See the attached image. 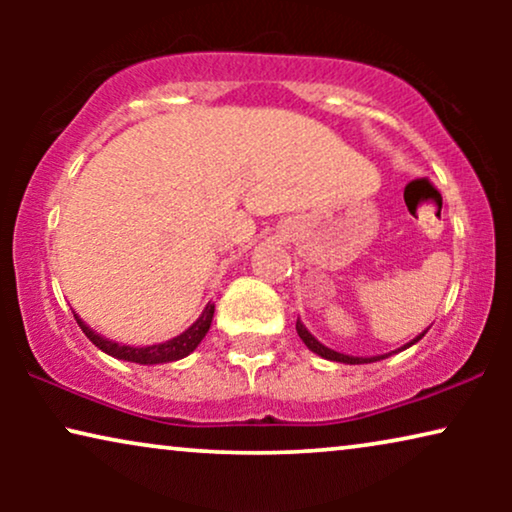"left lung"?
<instances>
[{"label":"left lung","mask_w":512,"mask_h":512,"mask_svg":"<svg viewBox=\"0 0 512 512\" xmlns=\"http://www.w3.org/2000/svg\"><path fill=\"white\" fill-rule=\"evenodd\" d=\"M296 331L300 335V340H303L305 345H307V349H312L314 354H319L321 359H328V361H338V363H349V366H356V363H373V361H380V359H387V356H391V354H382V356H370V359H366V356H347V354L335 352V349H328L326 345H321V342L314 338L310 331H307V328L303 326V321H300V319L296 321ZM426 331H429V328H426ZM424 333H419L415 340H410L408 345H403L401 349H398V352H403V349H408V347L415 345V342L422 340Z\"/></svg>","instance_id":"left-lung-1"}]
</instances>
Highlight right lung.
I'll return each mask as SVG.
<instances>
[{"label": "right lung", "instance_id": "right-lung-1", "mask_svg": "<svg viewBox=\"0 0 512 512\" xmlns=\"http://www.w3.org/2000/svg\"><path fill=\"white\" fill-rule=\"evenodd\" d=\"M212 317H214V305L209 303L202 314L195 321L193 326H188L184 333L177 335V338L158 342V345H149V347H130V345H118V342L102 338L100 333H95L93 328L86 326V321H81L74 314L76 324L81 326V331L86 333V338L93 342L95 347H100L104 354L114 356V359H123V361H132L139 363V366H153V363H170V361H179L193 352L195 347L200 345L202 338H205L209 326H212Z\"/></svg>", "mask_w": 512, "mask_h": 512}]
</instances>
